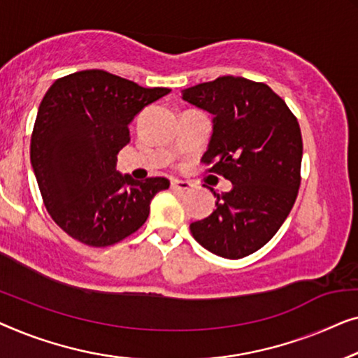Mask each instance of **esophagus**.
Masks as SVG:
<instances>
[{
	"instance_id": "esophagus-1",
	"label": "esophagus",
	"mask_w": 358,
	"mask_h": 358,
	"mask_svg": "<svg viewBox=\"0 0 358 358\" xmlns=\"http://www.w3.org/2000/svg\"><path fill=\"white\" fill-rule=\"evenodd\" d=\"M189 188H191L189 181L177 180V178L172 180V189H177V191H188Z\"/></svg>"
}]
</instances>
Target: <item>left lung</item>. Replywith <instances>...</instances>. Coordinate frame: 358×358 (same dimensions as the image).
Returning a JSON list of instances; mask_svg holds the SVG:
<instances>
[{
	"label": "left lung",
	"instance_id": "obj_1",
	"mask_svg": "<svg viewBox=\"0 0 358 358\" xmlns=\"http://www.w3.org/2000/svg\"><path fill=\"white\" fill-rule=\"evenodd\" d=\"M183 100L213 113L201 160L234 185L229 193H214L215 210L189 230L210 253L245 258L273 238L294 208L303 154L299 122L269 85L245 78L193 85Z\"/></svg>",
	"mask_w": 358,
	"mask_h": 358
}]
</instances>
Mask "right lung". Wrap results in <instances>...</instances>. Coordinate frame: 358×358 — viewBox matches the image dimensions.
I'll use <instances>...</instances> for the list:
<instances>
[{
  "label": "right lung",
  "instance_id": "1",
  "mask_svg": "<svg viewBox=\"0 0 358 358\" xmlns=\"http://www.w3.org/2000/svg\"><path fill=\"white\" fill-rule=\"evenodd\" d=\"M167 87H141L102 69L59 78L38 107L30 162L48 214L80 243L103 248L148 220L150 201L167 189L164 177L136 181L117 172L129 123Z\"/></svg>",
  "mask_w": 358,
  "mask_h": 358
}]
</instances>
